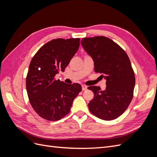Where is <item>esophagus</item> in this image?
Masks as SVG:
<instances>
[{
	"mask_svg": "<svg viewBox=\"0 0 157 157\" xmlns=\"http://www.w3.org/2000/svg\"><path fill=\"white\" fill-rule=\"evenodd\" d=\"M87 86H85V85H82V91H84V90H87Z\"/></svg>",
	"mask_w": 157,
	"mask_h": 157,
	"instance_id": "obj_1",
	"label": "esophagus"
}]
</instances>
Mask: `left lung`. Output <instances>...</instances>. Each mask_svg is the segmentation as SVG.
Listing matches in <instances>:
<instances>
[{
    "instance_id": "obj_1",
    "label": "left lung",
    "mask_w": 157,
    "mask_h": 157,
    "mask_svg": "<svg viewBox=\"0 0 157 157\" xmlns=\"http://www.w3.org/2000/svg\"><path fill=\"white\" fill-rule=\"evenodd\" d=\"M81 44L92 57L95 72L106 80V88L89 86L94 97L88 103L93 115L112 121L124 113L133 98L135 75L128 55L120 46L105 36L83 38Z\"/></svg>"
}]
</instances>
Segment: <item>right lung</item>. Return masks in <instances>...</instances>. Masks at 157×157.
<instances>
[{"label": "right lung", "instance_id": "1", "mask_svg": "<svg viewBox=\"0 0 157 157\" xmlns=\"http://www.w3.org/2000/svg\"><path fill=\"white\" fill-rule=\"evenodd\" d=\"M80 39H54L33 57L26 78V89L32 107L42 118L56 121L67 115L74 99L82 90L80 84H66L54 78L78 50Z\"/></svg>", "mask_w": 157, "mask_h": 157}]
</instances>
